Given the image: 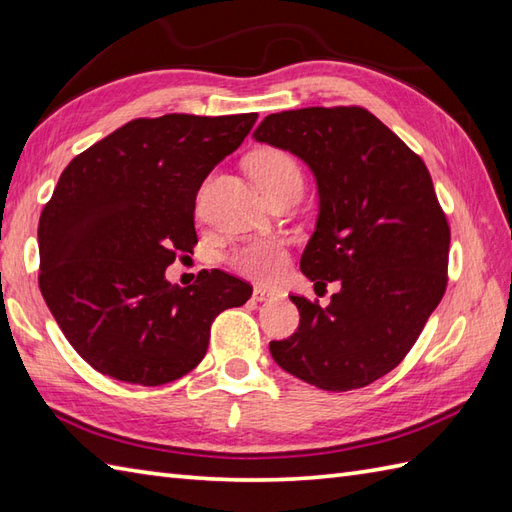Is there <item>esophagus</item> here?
<instances>
[{"label": "esophagus", "mask_w": 512, "mask_h": 512, "mask_svg": "<svg viewBox=\"0 0 512 512\" xmlns=\"http://www.w3.org/2000/svg\"><path fill=\"white\" fill-rule=\"evenodd\" d=\"M277 297H279L277 290L262 288V286H257V288L253 290V299H255V301H268V299H277Z\"/></svg>", "instance_id": "34e87169"}]
</instances>
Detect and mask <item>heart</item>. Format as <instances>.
<instances>
[{"mask_svg":"<svg viewBox=\"0 0 512 512\" xmlns=\"http://www.w3.org/2000/svg\"><path fill=\"white\" fill-rule=\"evenodd\" d=\"M250 176L257 187L275 193L286 187H301V167L284 149H264L248 160ZM228 262L239 273L255 281H275L288 266V250L275 237H255L231 250Z\"/></svg>","mask_w":512,"mask_h":512,"instance_id":"1","label":"heart"}]
</instances>
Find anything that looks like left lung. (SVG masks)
Listing matches in <instances>:
<instances>
[{"label": "left lung", "instance_id": "1", "mask_svg": "<svg viewBox=\"0 0 512 512\" xmlns=\"http://www.w3.org/2000/svg\"><path fill=\"white\" fill-rule=\"evenodd\" d=\"M253 136L312 169L319 220L301 273L314 286L341 281L328 308L290 297L299 328L270 341V354L325 391L374 383L407 356L447 290L451 228L429 169L356 105L270 114Z\"/></svg>", "mask_w": 512, "mask_h": 512}]
</instances>
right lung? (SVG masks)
Instances as JSON below:
<instances>
[{
    "instance_id": "right-lung-1",
    "label": "right lung",
    "mask_w": 512,
    "mask_h": 512,
    "mask_svg": "<svg viewBox=\"0 0 512 512\" xmlns=\"http://www.w3.org/2000/svg\"><path fill=\"white\" fill-rule=\"evenodd\" d=\"M257 114L136 118L72 158L39 217V288L65 339L96 372L156 387L198 365L211 323L250 284L200 270L169 284L193 253L195 195L242 145Z\"/></svg>"
}]
</instances>
